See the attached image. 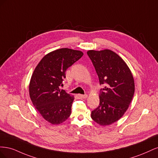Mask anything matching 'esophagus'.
Returning <instances> with one entry per match:
<instances>
[{"instance_id":"obj_1","label":"esophagus","mask_w":158,"mask_h":158,"mask_svg":"<svg viewBox=\"0 0 158 158\" xmlns=\"http://www.w3.org/2000/svg\"><path fill=\"white\" fill-rule=\"evenodd\" d=\"M79 97L80 98H82V99H85V98H88V95L85 94V95H82V94H79Z\"/></svg>"}]
</instances>
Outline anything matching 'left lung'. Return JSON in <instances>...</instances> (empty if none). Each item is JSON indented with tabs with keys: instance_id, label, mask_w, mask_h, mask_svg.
<instances>
[{
	"instance_id": "8db88e82",
	"label": "left lung",
	"mask_w": 158,
	"mask_h": 158,
	"mask_svg": "<svg viewBox=\"0 0 158 158\" xmlns=\"http://www.w3.org/2000/svg\"><path fill=\"white\" fill-rule=\"evenodd\" d=\"M87 54L99 84L105 85L99 94V106L92 111L91 117L99 125H110L128 109L135 93V80L127 63L114 51L89 50Z\"/></svg>"
}]
</instances>
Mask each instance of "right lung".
<instances>
[{"mask_svg":"<svg viewBox=\"0 0 158 158\" xmlns=\"http://www.w3.org/2000/svg\"><path fill=\"white\" fill-rule=\"evenodd\" d=\"M84 55L81 51L62 48L45 55L32 74L29 85L33 106L52 125L64 122L71 114L74 97L60 89L66 70Z\"/></svg>","mask_w":158,"mask_h":158,"instance_id":"right-lung-1","label":"right lung"}]
</instances>
